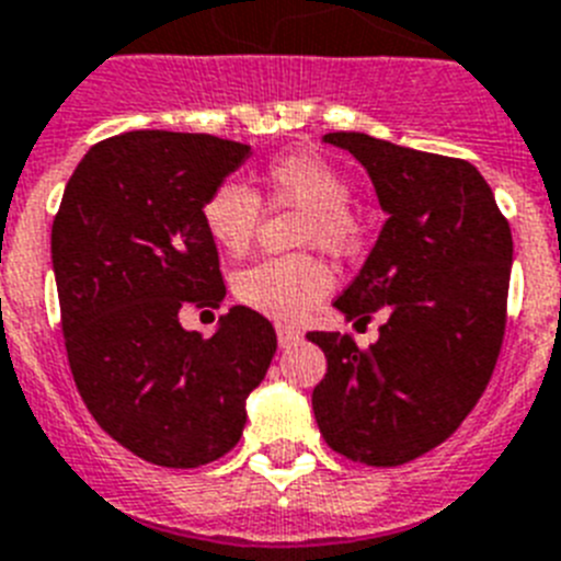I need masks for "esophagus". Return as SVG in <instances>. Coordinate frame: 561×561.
<instances>
[{
	"label": "esophagus",
	"instance_id": "1",
	"mask_svg": "<svg viewBox=\"0 0 561 561\" xmlns=\"http://www.w3.org/2000/svg\"><path fill=\"white\" fill-rule=\"evenodd\" d=\"M276 339H279V347H294V344H299L301 341V333L299 330L279 324V328H276Z\"/></svg>",
	"mask_w": 561,
	"mask_h": 561
}]
</instances>
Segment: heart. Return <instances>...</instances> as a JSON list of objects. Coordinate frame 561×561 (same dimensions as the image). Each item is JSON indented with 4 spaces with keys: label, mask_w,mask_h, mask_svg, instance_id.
Segmentation results:
<instances>
[{
    "label": "heart",
    "mask_w": 561,
    "mask_h": 561,
    "mask_svg": "<svg viewBox=\"0 0 561 561\" xmlns=\"http://www.w3.org/2000/svg\"><path fill=\"white\" fill-rule=\"evenodd\" d=\"M271 199L305 208L299 245H319L328 253H350L358 245L362 226L350 211V183L330 160L316 152H294L274 160L262 174ZM199 220L208 240L228 256L248 251L260 222V197L240 180H222L206 194ZM333 287V271L313 253L271 256L233 276V296L253 313L274 321L308 319Z\"/></svg>",
    "instance_id": "heart-1"
}]
</instances>
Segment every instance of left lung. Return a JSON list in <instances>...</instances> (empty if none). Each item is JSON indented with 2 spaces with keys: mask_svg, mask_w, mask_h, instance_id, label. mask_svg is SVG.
<instances>
[{
  "mask_svg": "<svg viewBox=\"0 0 561 561\" xmlns=\"http://www.w3.org/2000/svg\"><path fill=\"white\" fill-rule=\"evenodd\" d=\"M367 169L387 214L367 262L335 299L344 319L387 308L369 350L308 333L328 373L313 415L328 446L367 466L415 460L466 421L494 373L514 242L474 165L364 133H330Z\"/></svg>",
  "mask_w": 561,
  "mask_h": 561,
  "instance_id": "left-lung-1",
  "label": "left lung"
}]
</instances>
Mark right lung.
Returning a JSON list of instances; mask_svg holds the SVG:
<instances>
[{"label": "right lung", "mask_w": 561, "mask_h": 561, "mask_svg": "<svg viewBox=\"0 0 561 561\" xmlns=\"http://www.w3.org/2000/svg\"><path fill=\"white\" fill-rule=\"evenodd\" d=\"M251 158L214 135L138 129L95 144L53 222L61 330L87 409L121 446L197 469L242 437L245 401L276 353L274 324L231 308L211 339L183 308H220L226 285L199 206Z\"/></svg>", "instance_id": "obj_1"}]
</instances>
